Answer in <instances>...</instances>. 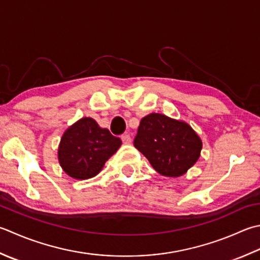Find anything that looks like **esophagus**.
Listing matches in <instances>:
<instances>
[{
	"label": "esophagus",
	"instance_id": "obj_1",
	"mask_svg": "<svg viewBox=\"0 0 260 260\" xmlns=\"http://www.w3.org/2000/svg\"><path fill=\"white\" fill-rule=\"evenodd\" d=\"M121 141H123L124 144H131L132 137L129 134H124V135H121Z\"/></svg>",
	"mask_w": 260,
	"mask_h": 260
}]
</instances>
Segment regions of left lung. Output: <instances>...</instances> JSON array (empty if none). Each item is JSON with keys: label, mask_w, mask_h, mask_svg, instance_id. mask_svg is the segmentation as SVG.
Wrapping results in <instances>:
<instances>
[{"label": "left lung", "mask_w": 260, "mask_h": 260, "mask_svg": "<svg viewBox=\"0 0 260 260\" xmlns=\"http://www.w3.org/2000/svg\"><path fill=\"white\" fill-rule=\"evenodd\" d=\"M134 146L166 177H179L195 165L202 141L191 127L161 114L142 118Z\"/></svg>", "instance_id": "8db88e82"}]
</instances>
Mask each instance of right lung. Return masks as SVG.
<instances>
[{
	"label": "right lung",
	"mask_w": 260,
	"mask_h": 260,
	"mask_svg": "<svg viewBox=\"0 0 260 260\" xmlns=\"http://www.w3.org/2000/svg\"><path fill=\"white\" fill-rule=\"evenodd\" d=\"M121 141L92 118H82L66 129L58 147L60 167L70 177L88 179L99 174Z\"/></svg>",
	"instance_id": "1"
}]
</instances>
